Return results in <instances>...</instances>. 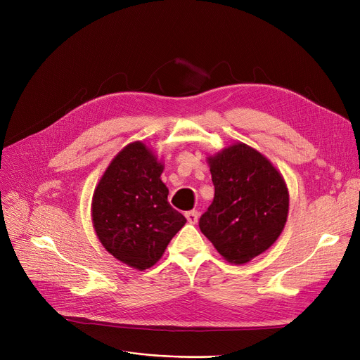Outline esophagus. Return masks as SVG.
<instances>
[{"label": "esophagus", "mask_w": 360, "mask_h": 360, "mask_svg": "<svg viewBox=\"0 0 360 360\" xmlns=\"http://www.w3.org/2000/svg\"><path fill=\"white\" fill-rule=\"evenodd\" d=\"M185 217L188 220V223L191 224H195L198 221V217H200V213L197 210H191V212H186L185 213Z\"/></svg>", "instance_id": "obj_1"}]
</instances>
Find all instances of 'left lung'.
<instances>
[{
  "label": "left lung",
  "instance_id": "obj_1",
  "mask_svg": "<svg viewBox=\"0 0 360 360\" xmlns=\"http://www.w3.org/2000/svg\"><path fill=\"white\" fill-rule=\"evenodd\" d=\"M214 198L200 231L229 262L243 264L269 250L289 212V193L277 169L242 143L209 158Z\"/></svg>",
  "mask_w": 360,
  "mask_h": 360
}]
</instances>
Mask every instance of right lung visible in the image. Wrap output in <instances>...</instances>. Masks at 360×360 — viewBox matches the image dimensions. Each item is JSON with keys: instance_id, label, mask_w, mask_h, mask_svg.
Listing matches in <instances>:
<instances>
[{"instance_id": "obj_1", "label": "right lung", "mask_w": 360, "mask_h": 360, "mask_svg": "<svg viewBox=\"0 0 360 360\" xmlns=\"http://www.w3.org/2000/svg\"><path fill=\"white\" fill-rule=\"evenodd\" d=\"M163 166L143 143H132L110 162L93 194L94 231L108 252L146 270L160 259L186 219L167 201Z\"/></svg>"}]
</instances>
